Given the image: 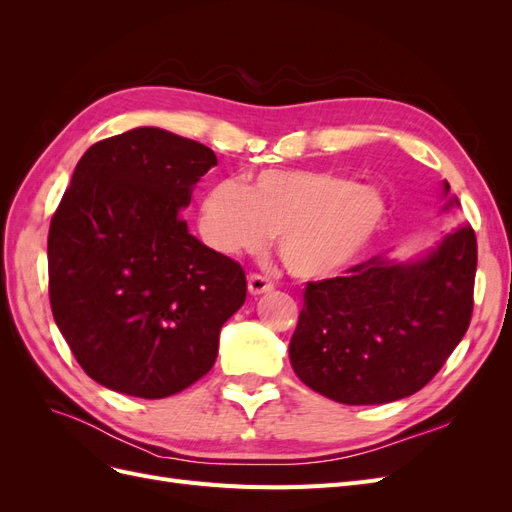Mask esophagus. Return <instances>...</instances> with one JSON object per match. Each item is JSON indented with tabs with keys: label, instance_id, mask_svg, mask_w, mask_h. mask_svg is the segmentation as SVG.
Instances as JSON below:
<instances>
[{
	"label": "esophagus",
	"instance_id": "1",
	"mask_svg": "<svg viewBox=\"0 0 512 512\" xmlns=\"http://www.w3.org/2000/svg\"><path fill=\"white\" fill-rule=\"evenodd\" d=\"M247 290H250V294H254V297H258V294L271 292L273 284L262 275H250V277H247Z\"/></svg>",
	"mask_w": 512,
	"mask_h": 512
}]
</instances>
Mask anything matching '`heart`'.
<instances>
[{
  "label": "heart",
  "mask_w": 512,
  "mask_h": 512,
  "mask_svg": "<svg viewBox=\"0 0 512 512\" xmlns=\"http://www.w3.org/2000/svg\"><path fill=\"white\" fill-rule=\"evenodd\" d=\"M374 185L307 168H269L243 185L218 181L198 205V232L215 254H258L277 235V254L301 282H327L361 262L389 224Z\"/></svg>",
  "instance_id": "obj_1"
}]
</instances>
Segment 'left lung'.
<instances>
[{
  "instance_id": "obj_1",
  "label": "left lung",
  "mask_w": 512,
  "mask_h": 512,
  "mask_svg": "<svg viewBox=\"0 0 512 512\" xmlns=\"http://www.w3.org/2000/svg\"><path fill=\"white\" fill-rule=\"evenodd\" d=\"M448 192L442 181V211L459 207ZM391 252L344 277L307 284L290 365L309 389L339 404L378 406L414 395L468 331L476 275L470 224L412 260Z\"/></svg>"
}]
</instances>
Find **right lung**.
<instances>
[{
  "label": "right lung",
  "mask_w": 512,
  "mask_h": 512,
  "mask_svg": "<svg viewBox=\"0 0 512 512\" xmlns=\"http://www.w3.org/2000/svg\"><path fill=\"white\" fill-rule=\"evenodd\" d=\"M215 153L162 128L91 145L49 230V294L76 361L106 389L162 399L218 359L245 301L239 262L190 235L181 209Z\"/></svg>",
  "instance_id": "add662e5"
}]
</instances>
